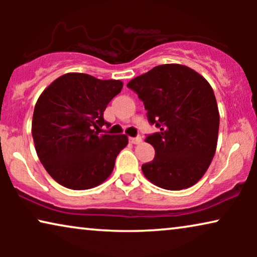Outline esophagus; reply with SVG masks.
<instances>
[{"mask_svg": "<svg viewBox=\"0 0 257 257\" xmlns=\"http://www.w3.org/2000/svg\"><path fill=\"white\" fill-rule=\"evenodd\" d=\"M130 142H131L132 144H140L143 142L142 137H135V138H130Z\"/></svg>", "mask_w": 257, "mask_h": 257, "instance_id": "esophagus-1", "label": "esophagus"}]
</instances>
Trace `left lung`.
<instances>
[{"mask_svg":"<svg viewBox=\"0 0 257 257\" xmlns=\"http://www.w3.org/2000/svg\"><path fill=\"white\" fill-rule=\"evenodd\" d=\"M127 86L144 101L149 121L160 128L145 139L156 156L142 166L144 175L168 191L195 185L217 145L220 114L210 84L188 66L163 64Z\"/></svg>","mask_w":257,"mask_h":257,"instance_id":"8db88e82","label":"left lung"}]
</instances>
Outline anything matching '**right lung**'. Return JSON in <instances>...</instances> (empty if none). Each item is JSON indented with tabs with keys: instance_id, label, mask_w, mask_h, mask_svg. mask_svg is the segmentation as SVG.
Masks as SVG:
<instances>
[{
	"instance_id": "obj_1",
	"label": "right lung",
	"mask_w": 257,
	"mask_h": 257,
	"mask_svg": "<svg viewBox=\"0 0 257 257\" xmlns=\"http://www.w3.org/2000/svg\"><path fill=\"white\" fill-rule=\"evenodd\" d=\"M122 89L121 80L70 72L41 93L33 115L35 149L50 177L66 188L100 185L113 171L125 135H99L104 111Z\"/></svg>"
}]
</instances>
